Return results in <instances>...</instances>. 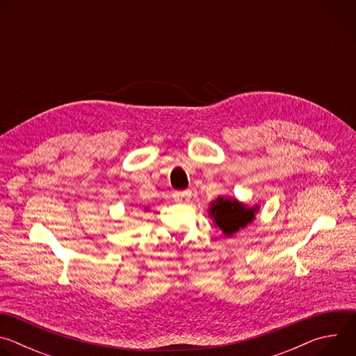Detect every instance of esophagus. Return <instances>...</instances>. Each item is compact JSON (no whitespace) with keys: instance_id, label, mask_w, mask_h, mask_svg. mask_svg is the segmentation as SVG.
<instances>
[{"instance_id":"34e87169","label":"esophagus","mask_w":356,"mask_h":356,"mask_svg":"<svg viewBox=\"0 0 356 356\" xmlns=\"http://www.w3.org/2000/svg\"><path fill=\"white\" fill-rule=\"evenodd\" d=\"M191 197V191L190 190H184V191H175L173 193V198L176 201H180V202H184V201H188Z\"/></svg>"}]
</instances>
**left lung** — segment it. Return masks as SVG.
Instances as JSON below:
<instances>
[{
  "label": "left lung",
  "instance_id": "obj_1",
  "mask_svg": "<svg viewBox=\"0 0 356 356\" xmlns=\"http://www.w3.org/2000/svg\"><path fill=\"white\" fill-rule=\"evenodd\" d=\"M258 207H246L235 198L218 197L211 202L210 217L214 220L216 225L228 236L243 229L255 218Z\"/></svg>",
  "mask_w": 356,
  "mask_h": 356
}]
</instances>
